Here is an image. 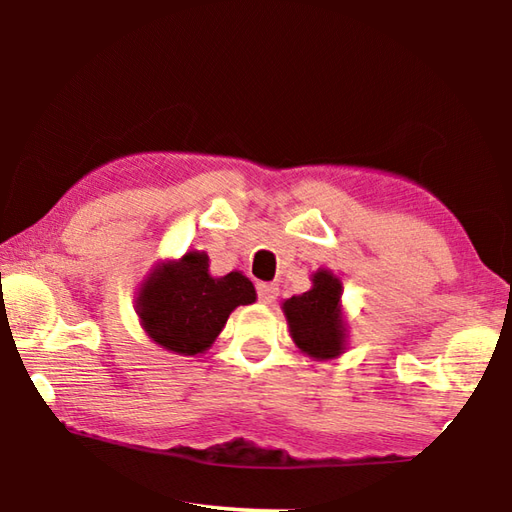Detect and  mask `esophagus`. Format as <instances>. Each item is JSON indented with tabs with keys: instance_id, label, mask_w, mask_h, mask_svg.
Instances as JSON below:
<instances>
[{
	"instance_id": "1",
	"label": "esophagus",
	"mask_w": 512,
	"mask_h": 512,
	"mask_svg": "<svg viewBox=\"0 0 512 512\" xmlns=\"http://www.w3.org/2000/svg\"><path fill=\"white\" fill-rule=\"evenodd\" d=\"M277 293H280L277 284H266V282L257 284V296H259V300L264 302V305H271V302H275Z\"/></svg>"
}]
</instances>
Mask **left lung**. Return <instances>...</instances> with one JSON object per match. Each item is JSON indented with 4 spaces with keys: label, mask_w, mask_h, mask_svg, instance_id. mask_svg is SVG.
<instances>
[{
    "label": "left lung",
    "mask_w": 512,
    "mask_h": 512,
    "mask_svg": "<svg viewBox=\"0 0 512 512\" xmlns=\"http://www.w3.org/2000/svg\"><path fill=\"white\" fill-rule=\"evenodd\" d=\"M311 282V289L302 296L282 302L291 339L311 359H336L348 341L341 311V280L332 271L320 268L311 275Z\"/></svg>",
    "instance_id": "left-lung-1"
}]
</instances>
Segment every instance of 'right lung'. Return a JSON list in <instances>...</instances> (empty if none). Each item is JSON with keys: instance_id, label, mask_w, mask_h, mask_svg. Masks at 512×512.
<instances>
[{"instance_id": "1", "label": "right lung", "mask_w": 512, "mask_h": 512, "mask_svg": "<svg viewBox=\"0 0 512 512\" xmlns=\"http://www.w3.org/2000/svg\"><path fill=\"white\" fill-rule=\"evenodd\" d=\"M257 300L253 282L239 271L210 275V257L189 250L176 262L153 268L137 293V316L151 341L194 357L212 348L239 305Z\"/></svg>"}]
</instances>
